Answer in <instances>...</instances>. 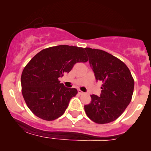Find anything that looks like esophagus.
Here are the masks:
<instances>
[{
	"label": "esophagus",
	"mask_w": 151,
	"mask_h": 151,
	"mask_svg": "<svg viewBox=\"0 0 151 151\" xmlns=\"http://www.w3.org/2000/svg\"><path fill=\"white\" fill-rule=\"evenodd\" d=\"M78 92H79V93L80 95H83V94H84V93L83 92V91H81V90H78Z\"/></svg>",
	"instance_id": "obj_1"
}]
</instances>
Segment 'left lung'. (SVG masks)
<instances>
[{"mask_svg":"<svg viewBox=\"0 0 151 151\" xmlns=\"http://www.w3.org/2000/svg\"><path fill=\"white\" fill-rule=\"evenodd\" d=\"M96 81L102 84L100 96L91 95L84 105L87 116L96 124H107L118 119L131 102L134 81L128 67L120 60L101 50L84 48Z\"/></svg>","mask_w":151,"mask_h":151,"instance_id":"left-lung-1","label":"left lung"}]
</instances>
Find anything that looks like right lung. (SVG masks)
I'll use <instances>...</instances> for the list:
<instances>
[{"label":"right lung","instance_id":"add662e5","mask_svg":"<svg viewBox=\"0 0 151 151\" xmlns=\"http://www.w3.org/2000/svg\"><path fill=\"white\" fill-rule=\"evenodd\" d=\"M87 61L84 48L75 46L51 47L34 56L21 75L22 96L31 111L46 121L61 116L77 90L65 87L60 79L76 63Z\"/></svg>","mask_w":151,"mask_h":151}]
</instances>
